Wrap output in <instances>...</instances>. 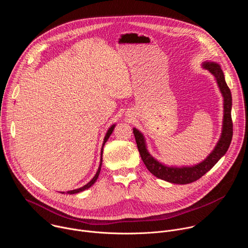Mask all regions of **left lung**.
<instances>
[{"mask_svg":"<svg viewBox=\"0 0 248 248\" xmlns=\"http://www.w3.org/2000/svg\"><path fill=\"white\" fill-rule=\"evenodd\" d=\"M202 66L209 70L217 80L220 91L224 97V120L221 138L212 153L201 163L192 167H168L154 159L146 148L143 134L138 129L133 128V134L137 144L139 154L149 171L157 178L178 185H186L199 180L208 170L213 168L216 163L228 151L232 138V93L226 83L221 66L214 62H203Z\"/></svg>","mask_w":248,"mask_h":248,"instance_id":"left-lung-1","label":"left lung"}]
</instances>
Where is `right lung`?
Instances as JSON below:
<instances>
[{"label":"right lung","mask_w":248,"mask_h":248,"mask_svg":"<svg viewBox=\"0 0 248 248\" xmlns=\"http://www.w3.org/2000/svg\"><path fill=\"white\" fill-rule=\"evenodd\" d=\"M114 128H115V124L114 125H112L109 129H108V131H107V133H106V136H105V138H104V142H103V145H102V149H101V161H100V165H99V168H98V170H97V172H96V174L94 175V178L87 184V185H85L84 186H82V187H80V188H78V189H74V190H69V191H67V194H75V193H78V192H81V191H83V190H85V189H87V188H89L91 186H93L94 184H95V182L97 181V179H98V176H99V173H100V170H101V166H102V155H103V147H104V145H105V143L107 142V140L109 139V137H110V135L112 134V132H113V130H114ZM62 193H64V192H62Z\"/></svg>","instance_id":"obj_1"}]
</instances>
